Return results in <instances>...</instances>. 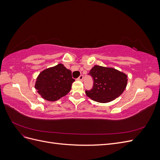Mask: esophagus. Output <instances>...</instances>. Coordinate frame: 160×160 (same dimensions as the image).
<instances>
[{
  "label": "esophagus",
  "instance_id": "1",
  "mask_svg": "<svg viewBox=\"0 0 160 160\" xmlns=\"http://www.w3.org/2000/svg\"><path fill=\"white\" fill-rule=\"evenodd\" d=\"M77 79H78L79 81H83V75H80L79 77V78Z\"/></svg>",
  "mask_w": 160,
  "mask_h": 160
}]
</instances>
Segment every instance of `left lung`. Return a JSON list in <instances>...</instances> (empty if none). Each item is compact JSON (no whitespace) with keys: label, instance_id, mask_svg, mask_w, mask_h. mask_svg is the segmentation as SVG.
Wrapping results in <instances>:
<instances>
[{"label":"left lung","instance_id":"obj_1","mask_svg":"<svg viewBox=\"0 0 160 160\" xmlns=\"http://www.w3.org/2000/svg\"><path fill=\"white\" fill-rule=\"evenodd\" d=\"M93 86L85 94L99 103H108L123 93L128 84V75L112 67L95 65L89 72Z\"/></svg>","mask_w":160,"mask_h":160}]
</instances>
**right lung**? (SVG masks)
I'll list each match as a JSON object with an SVG mask.
<instances>
[{"mask_svg": "<svg viewBox=\"0 0 160 160\" xmlns=\"http://www.w3.org/2000/svg\"><path fill=\"white\" fill-rule=\"evenodd\" d=\"M74 81L71 71L60 63L41 71L36 79L35 88L42 98L55 101L69 93Z\"/></svg>", "mask_w": 160, "mask_h": 160, "instance_id": "obj_1", "label": "right lung"}]
</instances>
